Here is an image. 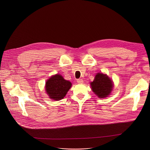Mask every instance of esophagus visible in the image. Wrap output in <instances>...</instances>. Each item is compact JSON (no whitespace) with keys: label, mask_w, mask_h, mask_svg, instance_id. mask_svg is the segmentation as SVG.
Here are the masks:
<instances>
[{"label":"esophagus","mask_w":150,"mask_h":150,"mask_svg":"<svg viewBox=\"0 0 150 150\" xmlns=\"http://www.w3.org/2000/svg\"><path fill=\"white\" fill-rule=\"evenodd\" d=\"M76 81L78 83H83V79H78L76 80Z\"/></svg>","instance_id":"1"}]
</instances>
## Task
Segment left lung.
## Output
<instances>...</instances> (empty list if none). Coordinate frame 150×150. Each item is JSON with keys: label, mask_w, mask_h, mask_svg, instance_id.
<instances>
[{"label": "left lung", "mask_w": 150, "mask_h": 150, "mask_svg": "<svg viewBox=\"0 0 150 150\" xmlns=\"http://www.w3.org/2000/svg\"><path fill=\"white\" fill-rule=\"evenodd\" d=\"M91 87L93 91L99 98H104L110 95L113 88V83L111 79L105 75L98 73L94 81L91 82Z\"/></svg>", "instance_id": "1"}]
</instances>
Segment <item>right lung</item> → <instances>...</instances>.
Returning <instances> with one entry per match:
<instances>
[{
  "instance_id": "right-lung-1",
  "label": "right lung",
  "mask_w": 150,
  "mask_h": 150,
  "mask_svg": "<svg viewBox=\"0 0 150 150\" xmlns=\"http://www.w3.org/2000/svg\"><path fill=\"white\" fill-rule=\"evenodd\" d=\"M72 85L71 82L64 79L59 74L52 76L46 83V90L50 98L60 100L64 98Z\"/></svg>"
}]
</instances>
